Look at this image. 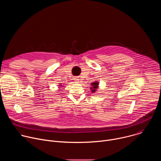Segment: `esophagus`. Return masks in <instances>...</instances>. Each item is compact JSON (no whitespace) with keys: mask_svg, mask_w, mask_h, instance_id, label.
Segmentation results:
<instances>
[{"mask_svg":"<svg viewBox=\"0 0 161 161\" xmlns=\"http://www.w3.org/2000/svg\"><path fill=\"white\" fill-rule=\"evenodd\" d=\"M74 79H75V80L76 81H78L80 80V78H79V77H75Z\"/></svg>","mask_w":161,"mask_h":161,"instance_id":"obj_1","label":"esophagus"}]
</instances>
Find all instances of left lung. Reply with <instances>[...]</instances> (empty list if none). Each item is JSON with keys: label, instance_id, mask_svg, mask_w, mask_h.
Instances as JSON below:
<instances>
[{"label": "left lung", "instance_id": "left-lung-1", "mask_svg": "<svg viewBox=\"0 0 161 161\" xmlns=\"http://www.w3.org/2000/svg\"><path fill=\"white\" fill-rule=\"evenodd\" d=\"M92 87H90V90H92V92L94 93L96 91V90L98 88V86H99V82L97 81H94L93 83H92L91 84Z\"/></svg>", "mask_w": 161, "mask_h": 161}]
</instances>
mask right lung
<instances>
[{
	"instance_id": "right-lung-1",
	"label": "right lung",
	"mask_w": 161,
	"mask_h": 161,
	"mask_svg": "<svg viewBox=\"0 0 161 161\" xmlns=\"http://www.w3.org/2000/svg\"><path fill=\"white\" fill-rule=\"evenodd\" d=\"M60 86H62V85H61V84H60ZM61 87H62V86H61Z\"/></svg>"
}]
</instances>
